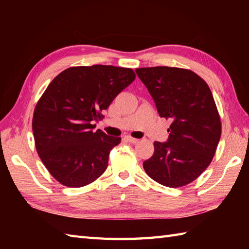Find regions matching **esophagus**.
<instances>
[{
	"label": "esophagus",
	"mask_w": 249,
	"mask_h": 249,
	"mask_svg": "<svg viewBox=\"0 0 249 249\" xmlns=\"http://www.w3.org/2000/svg\"><path fill=\"white\" fill-rule=\"evenodd\" d=\"M125 139H126V141L130 142V143H137V142L139 141L138 139L133 138V137H130V136H126V137H125Z\"/></svg>",
	"instance_id": "obj_1"
}]
</instances>
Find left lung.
<instances>
[{"instance_id": "8db88e82", "label": "left lung", "mask_w": 249, "mask_h": 249, "mask_svg": "<svg viewBox=\"0 0 249 249\" xmlns=\"http://www.w3.org/2000/svg\"><path fill=\"white\" fill-rule=\"evenodd\" d=\"M158 113L172 123L167 142H154L143 162L147 176L163 186L192 183L212 161L221 136V122L212 92L197 73L178 67L137 68Z\"/></svg>"}]
</instances>
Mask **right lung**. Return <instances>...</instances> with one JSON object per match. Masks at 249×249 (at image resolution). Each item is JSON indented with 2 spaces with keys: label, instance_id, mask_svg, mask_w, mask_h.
Instances as JSON below:
<instances>
[{
  "label": "right lung",
  "instance_id": "obj_1",
  "mask_svg": "<svg viewBox=\"0 0 249 249\" xmlns=\"http://www.w3.org/2000/svg\"><path fill=\"white\" fill-rule=\"evenodd\" d=\"M131 68L111 65L70 67L41 95L33 114L36 151L47 170L67 187H83L108 166L121 137L94 128L120 92L135 80Z\"/></svg>",
  "mask_w": 249,
  "mask_h": 249
}]
</instances>
